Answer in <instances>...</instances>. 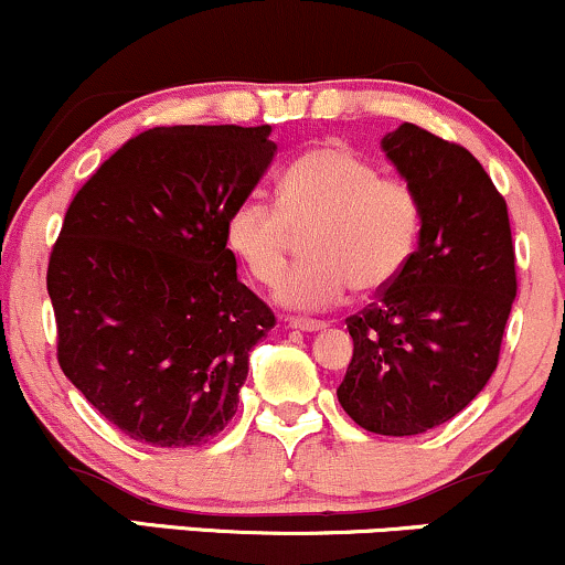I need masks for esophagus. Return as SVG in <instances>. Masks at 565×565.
<instances>
[{
	"label": "esophagus",
	"instance_id": "esophagus-1",
	"mask_svg": "<svg viewBox=\"0 0 565 565\" xmlns=\"http://www.w3.org/2000/svg\"><path fill=\"white\" fill-rule=\"evenodd\" d=\"M287 327L297 329V332H321V329H327V323L313 319H287Z\"/></svg>",
	"mask_w": 565,
	"mask_h": 565
}]
</instances>
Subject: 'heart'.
Wrapping results in <instances>:
<instances>
[{
	"mask_svg": "<svg viewBox=\"0 0 565 565\" xmlns=\"http://www.w3.org/2000/svg\"><path fill=\"white\" fill-rule=\"evenodd\" d=\"M297 230L309 232L311 257L278 282L276 300L321 310L353 287H387L406 268L423 233V199L406 180L380 174L364 153L332 142L291 161L278 180V201H238L225 238L246 274L274 284Z\"/></svg>",
	"mask_w": 565,
	"mask_h": 565,
	"instance_id": "heart-1",
	"label": "heart"
}]
</instances>
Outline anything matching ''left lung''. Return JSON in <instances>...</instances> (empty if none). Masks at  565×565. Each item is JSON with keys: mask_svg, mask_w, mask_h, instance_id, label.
<instances>
[{"mask_svg": "<svg viewBox=\"0 0 565 565\" xmlns=\"http://www.w3.org/2000/svg\"><path fill=\"white\" fill-rule=\"evenodd\" d=\"M423 199L417 252L361 316L337 398L377 436L449 423L494 374L515 300L508 204L468 148L401 125L380 140Z\"/></svg>", "mask_w": 565, "mask_h": 565, "instance_id": "left-lung-1", "label": "left lung"}]
</instances>
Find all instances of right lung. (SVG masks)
<instances>
[{"mask_svg": "<svg viewBox=\"0 0 565 565\" xmlns=\"http://www.w3.org/2000/svg\"><path fill=\"white\" fill-rule=\"evenodd\" d=\"M276 157L270 127H153L71 201L47 268L57 361L108 423L161 449L236 414L276 316L236 276L225 225Z\"/></svg>", "mask_w": 565, "mask_h": 565, "instance_id": "add662e5", "label": "right lung"}]
</instances>
